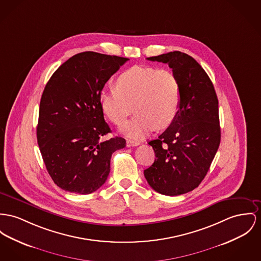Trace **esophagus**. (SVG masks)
Returning <instances> with one entry per match:
<instances>
[{"mask_svg":"<svg viewBox=\"0 0 261 261\" xmlns=\"http://www.w3.org/2000/svg\"><path fill=\"white\" fill-rule=\"evenodd\" d=\"M139 142L134 141V140H127L126 141V147H133V146H138Z\"/></svg>","mask_w":261,"mask_h":261,"instance_id":"esophagus-1","label":"esophagus"}]
</instances>
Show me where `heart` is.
I'll use <instances>...</instances> for the list:
<instances>
[{"label": "heart", "mask_w": 261, "mask_h": 261, "mask_svg": "<svg viewBox=\"0 0 261 261\" xmlns=\"http://www.w3.org/2000/svg\"><path fill=\"white\" fill-rule=\"evenodd\" d=\"M116 88L101 91L100 104L105 115L118 125L132 114L134 106L137 114L121 127L130 139H144L155 126H168L177 116L181 87L171 70L134 66L119 75Z\"/></svg>", "instance_id": "heart-1"}]
</instances>
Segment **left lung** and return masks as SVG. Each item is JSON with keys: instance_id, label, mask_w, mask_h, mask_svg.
<instances>
[{"instance_id": "1", "label": "left lung", "mask_w": 261, "mask_h": 261, "mask_svg": "<svg viewBox=\"0 0 261 261\" xmlns=\"http://www.w3.org/2000/svg\"><path fill=\"white\" fill-rule=\"evenodd\" d=\"M147 59L172 69L180 83L181 102L173 122L148 142L156 158L143 173L153 190L178 196L199 186L218 151L219 101L208 74L190 55L173 51Z\"/></svg>"}]
</instances>
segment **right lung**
<instances>
[{"mask_svg": "<svg viewBox=\"0 0 261 261\" xmlns=\"http://www.w3.org/2000/svg\"><path fill=\"white\" fill-rule=\"evenodd\" d=\"M128 58L86 51L70 57L53 73L42 93L37 143L53 182L65 191L90 194L108 178L112 154L125 139L103 140L100 93Z\"/></svg>", "mask_w": 261, "mask_h": 261, "instance_id": "add662e5", "label": "right lung"}]
</instances>
